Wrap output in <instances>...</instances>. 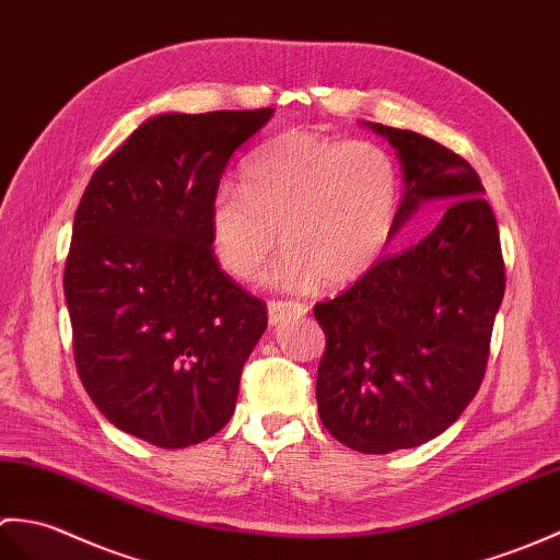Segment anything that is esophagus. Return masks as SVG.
Returning a JSON list of instances; mask_svg holds the SVG:
<instances>
[{
	"mask_svg": "<svg viewBox=\"0 0 560 560\" xmlns=\"http://www.w3.org/2000/svg\"><path fill=\"white\" fill-rule=\"evenodd\" d=\"M308 314V304L302 302H294V300H272L268 302V316L270 323H282V320H290V318H300Z\"/></svg>",
	"mask_w": 560,
	"mask_h": 560,
	"instance_id": "obj_1",
	"label": "esophagus"
}]
</instances>
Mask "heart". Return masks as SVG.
<instances>
[{
  "label": "heart",
  "mask_w": 560,
  "mask_h": 560,
  "mask_svg": "<svg viewBox=\"0 0 560 560\" xmlns=\"http://www.w3.org/2000/svg\"><path fill=\"white\" fill-rule=\"evenodd\" d=\"M400 203V170L374 141L328 139L290 129L246 158L242 186L210 198V237L220 266L248 280L278 242L268 280L290 290L345 288L388 248Z\"/></svg>",
  "instance_id": "b5f03b06"
}]
</instances>
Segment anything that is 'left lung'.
I'll use <instances>...</instances> for the list:
<instances>
[{"label": "left lung", "mask_w": 560, "mask_h": 560, "mask_svg": "<svg viewBox=\"0 0 560 560\" xmlns=\"http://www.w3.org/2000/svg\"><path fill=\"white\" fill-rule=\"evenodd\" d=\"M371 129L402 160L395 230L421 203H448L419 244L381 258L350 290L314 306L326 332L316 376L323 427L347 448L385 455L436 439L477 395L505 264L475 167L417 131Z\"/></svg>", "instance_id": "8db88e82"}]
</instances>
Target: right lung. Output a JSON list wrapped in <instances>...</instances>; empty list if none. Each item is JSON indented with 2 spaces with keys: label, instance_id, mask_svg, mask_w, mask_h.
<instances>
[{
  "label": "right lung",
  "instance_id": "right-lung-1",
  "mask_svg": "<svg viewBox=\"0 0 560 560\" xmlns=\"http://www.w3.org/2000/svg\"><path fill=\"white\" fill-rule=\"evenodd\" d=\"M272 109L143 121L93 172L65 266L73 362L109 424L189 448L228 424L266 302L220 270L210 198Z\"/></svg>",
  "mask_w": 560,
  "mask_h": 560
}]
</instances>
